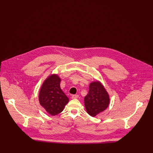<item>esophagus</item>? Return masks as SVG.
Here are the masks:
<instances>
[{
  "instance_id": "1",
  "label": "esophagus",
  "mask_w": 153,
  "mask_h": 153,
  "mask_svg": "<svg viewBox=\"0 0 153 153\" xmlns=\"http://www.w3.org/2000/svg\"><path fill=\"white\" fill-rule=\"evenodd\" d=\"M79 97V96L78 95H73L72 96H71V98L72 99H77Z\"/></svg>"
}]
</instances>
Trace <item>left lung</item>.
<instances>
[{
    "label": "left lung",
    "instance_id": "obj_1",
    "mask_svg": "<svg viewBox=\"0 0 153 153\" xmlns=\"http://www.w3.org/2000/svg\"><path fill=\"white\" fill-rule=\"evenodd\" d=\"M110 100V96L100 81L90 83L89 92L84 98L87 113L92 117L96 116L108 108Z\"/></svg>",
    "mask_w": 153,
    "mask_h": 153
}]
</instances>
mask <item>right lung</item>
Returning a JSON list of instances; mask_svg holds the SVG:
<instances>
[{
	"label": "right lung",
	"mask_w": 153,
	"mask_h": 153,
	"mask_svg": "<svg viewBox=\"0 0 153 153\" xmlns=\"http://www.w3.org/2000/svg\"><path fill=\"white\" fill-rule=\"evenodd\" d=\"M60 81L58 74H50L43 82L39 91L40 105L53 116L60 113L69 102L68 97L60 88Z\"/></svg>",
	"instance_id": "right-lung-1"
}]
</instances>
